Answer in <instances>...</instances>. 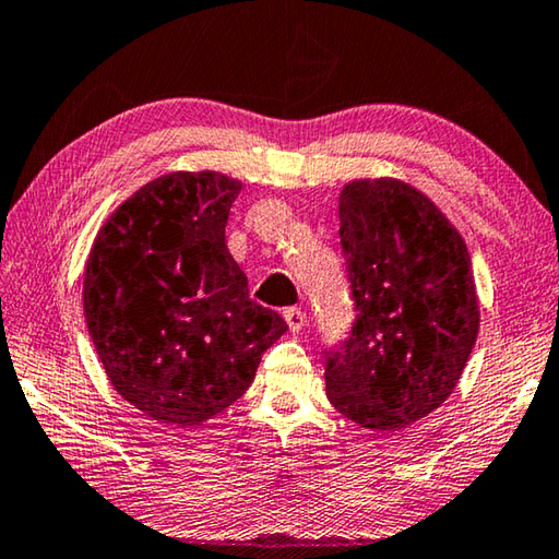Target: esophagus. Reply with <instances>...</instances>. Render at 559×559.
<instances>
[{
	"mask_svg": "<svg viewBox=\"0 0 559 559\" xmlns=\"http://www.w3.org/2000/svg\"><path fill=\"white\" fill-rule=\"evenodd\" d=\"M283 318H286L290 333H300V330L306 328V323H308V318H306V313H302L300 308H286V313H283Z\"/></svg>",
	"mask_w": 559,
	"mask_h": 559,
	"instance_id": "esophagus-1",
	"label": "esophagus"
}]
</instances>
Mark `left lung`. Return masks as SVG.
Listing matches in <instances>:
<instances>
[{
	"instance_id": "8db88e82",
	"label": "left lung",
	"mask_w": 559,
	"mask_h": 559,
	"mask_svg": "<svg viewBox=\"0 0 559 559\" xmlns=\"http://www.w3.org/2000/svg\"><path fill=\"white\" fill-rule=\"evenodd\" d=\"M340 243L357 316L325 349L328 400L365 429H404L447 402L476 345L466 241L427 194L380 177L343 187Z\"/></svg>"
}]
</instances>
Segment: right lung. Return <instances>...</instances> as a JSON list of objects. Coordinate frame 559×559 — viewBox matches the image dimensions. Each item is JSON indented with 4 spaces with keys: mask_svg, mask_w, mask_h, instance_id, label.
I'll use <instances>...</instances> for the list:
<instances>
[{
    "mask_svg": "<svg viewBox=\"0 0 559 559\" xmlns=\"http://www.w3.org/2000/svg\"><path fill=\"white\" fill-rule=\"evenodd\" d=\"M239 179L173 173L140 187L100 226L83 313L110 384L155 421L197 427L234 404L286 333L249 298L224 241Z\"/></svg>",
    "mask_w": 559,
    "mask_h": 559,
    "instance_id": "obj_1",
    "label": "right lung"
}]
</instances>
